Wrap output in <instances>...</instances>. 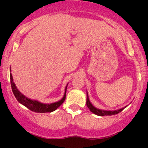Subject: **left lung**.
I'll return each mask as SVG.
<instances>
[{"label":"left lung","instance_id":"1","mask_svg":"<svg viewBox=\"0 0 148 148\" xmlns=\"http://www.w3.org/2000/svg\"><path fill=\"white\" fill-rule=\"evenodd\" d=\"M87 108L90 109V110L92 112V113L94 114L97 115V116H112V115H116V114H118L119 113L121 112L123 110L125 109L126 107L125 108H122L121 109H119V110H101L99 109V108H96L95 106H93V104L92 103L90 102V99H89V96H88V93H87Z\"/></svg>","mask_w":148,"mask_h":148}]
</instances>
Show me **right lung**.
<instances>
[{"label": "right lung", "instance_id": "add662e5", "mask_svg": "<svg viewBox=\"0 0 148 148\" xmlns=\"http://www.w3.org/2000/svg\"><path fill=\"white\" fill-rule=\"evenodd\" d=\"M10 82H11V87L12 92L18 102L23 104V106H25L26 108H28L29 110L33 111V112H35V113H51L53 111H55L58 107H60L63 104V102L64 101L65 99H66V92L68 84H66V87H65L64 94V96H63V98L61 100H59L58 101H56V102L51 103V104H44V103L40 102L38 101L32 100V99H29V98L26 97L23 94H22L18 90L15 83L13 82V78L11 73H10Z\"/></svg>", "mask_w": 148, "mask_h": 148}]
</instances>
